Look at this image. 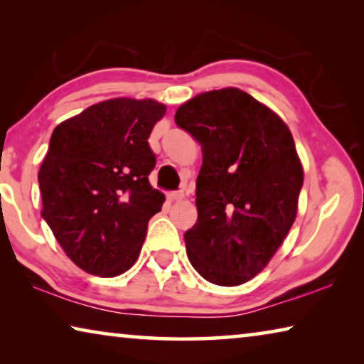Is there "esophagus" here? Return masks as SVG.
<instances>
[{
    "label": "esophagus",
    "mask_w": 364,
    "mask_h": 364,
    "mask_svg": "<svg viewBox=\"0 0 364 364\" xmlns=\"http://www.w3.org/2000/svg\"><path fill=\"white\" fill-rule=\"evenodd\" d=\"M168 200H171V202H175V200H181L183 197H184V194L181 193V191H173V193H168Z\"/></svg>",
    "instance_id": "34e87169"
}]
</instances>
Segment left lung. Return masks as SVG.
Wrapping results in <instances>:
<instances>
[{
  "mask_svg": "<svg viewBox=\"0 0 364 364\" xmlns=\"http://www.w3.org/2000/svg\"><path fill=\"white\" fill-rule=\"evenodd\" d=\"M176 125L202 146L191 264L217 286H239L267 267L297 217L304 168L287 125L237 88L197 95Z\"/></svg>",
  "mask_w": 364,
  "mask_h": 364,
  "instance_id": "left-lung-1",
  "label": "left lung"
}]
</instances>
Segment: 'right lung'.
<instances>
[{"mask_svg": "<svg viewBox=\"0 0 364 364\" xmlns=\"http://www.w3.org/2000/svg\"><path fill=\"white\" fill-rule=\"evenodd\" d=\"M167 107L154 100L102 101L54 128L38 183L41 217L70 260L114 278L130 269L165 196L149 173L147 139Z\"/></svg>", "mask_w": 364, "mask_h": 364, "instance_id": "add662e5", "label": "right lung"}]
</instances>
